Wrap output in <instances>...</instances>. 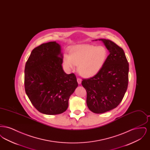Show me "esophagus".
<instances>
[{
    "instance_id": "34e87169",
    "label": "esophagus",
    "mask_w": 150,
    "mask_h": 150,
    "mask_svg": "<svg viewBox=\"0 0 150 150\" xmlns=\"http://www.w3.org/2000/svg\"><path fill=\"white\" fill-rule=\"evenodd\" d=\"M77 81H78L79 84H80L81 83V79H80V78L77 79Z\"/></svg>"
}]
</instances>
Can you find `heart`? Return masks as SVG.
<instances>
[{
  "mask_svg": "<svg viewBox=\"0 0 150 150\" xmlns=\"http://www.w3.org/2000/svg\"><path fill=\"white\" fill-rule=\"evenodd\" d=\"M108 57V52L103 46L80 45L72 47L69 56L64 54L63 63L68 70H74L78 65L79 74L86 78L96 75L102 69Z\"/></svg>",
  "mask_w": 150,
  "mask_h": 150,
  "instance_id": "b5f03b06",
  "label": "heart"
}]
</instances>
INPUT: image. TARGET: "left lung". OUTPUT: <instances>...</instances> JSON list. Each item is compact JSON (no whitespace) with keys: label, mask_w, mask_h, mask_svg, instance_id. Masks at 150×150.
Listing matches in <instances>:
<instances>
[{"label":"left lung","mask_w":150,"mask_h":150,"mask_svg":"<svg viewBox=\"0 0 150 150\" xmlns=\"http://www.w3.org/2000/svg\"><path fill=\"white\" fill-rule=\"evenodd\" d=\"M98 40L110 54L99 72L92 78L83 79L81 84L87 93L89 109L94 113L102 114L116 108L122 100L128 85L129 64L120 47L110 40Z\"/></svg>","instance_id":"obj_1"}]
</instances>
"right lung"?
I'll use <instances>...</instances> for the list:
<instances>
[{
    "label": "right lung",
    "mask_w": 150,
    "mask_h": 150,
    "mask_svg": "<svg viewBox=\"0 0 150 150\" xmlns=\"http://www.w3.org/2000/svg\"><path fill=\"white\" fill-rule=\"evenodd\" d=\"M62 62L61 45L50 42L32 50L25 64V92L33 105L44 114L64 112L78 86L74 74L64 72Z\"/></svg>",
    "instance_id": "obj_1"
}]
</instances>
